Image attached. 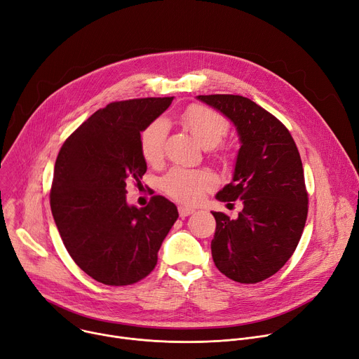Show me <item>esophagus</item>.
I'll use <instances>...</instances> for the list:
<instances>
[{"label":"esophagus","mask_w":359,"mask_h":359,"mask_svg":"<svg viewBox=\"0 0 359 359\" xmlns=\"http://www.w3.org/2000/svg\"><path fill=\"white\" fill-rule=\"evenodd\" d=\"M194 212H195V209L189 208V206H179V215H180V218H186V217H189V215H192Z\"/></svg>","instance_id":"esophagus-1"}]
</instances>
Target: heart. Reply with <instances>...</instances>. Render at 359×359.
I'll return each mask as SVG.
<instances>
[{
	"label": "heart",
	"instance_id": "heart-1",
	"mask_svg": "<svg viewBox=\"0 0 359 359\" xmlns=\"http://www.w3.org/2000/svg\"><path fill=\"white\" fill-rule=\"evenodd\" d=\"M183 121L203 147H215L228 131L225 118L205 107L189 108L183 115ZM165 135L167 123L163 118L156 119L141 133V151L149 163H156L163 156ZM215 184H217V179L210 172L184 169V167H173L161 179L164 192L176 201L186 203L201 201L206 190L212 189Z\"/></svg>",
	"mask_w": 359,
	"mask_h": 359
}]
</instances>
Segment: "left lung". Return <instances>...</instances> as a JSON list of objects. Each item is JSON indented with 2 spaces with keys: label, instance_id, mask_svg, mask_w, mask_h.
<instances>
[{
  "label": "left lung",
  "instance_id": "1",
  "mask_svg": "<svg viewBox=\"0 0 359 359\" xmlns=\"http://www.w3.org/2000/svg\"><path fill=\"white\" fill-rule=\"evenodd\" d=\"M233 124L238 150L232 180L217 194L221 202L243 201L238 218L212 212L217 229L212 258L238 283L276 274L294 252L307 218V192L296 142L278 119L240 95H199Z\"/></svg>",
  "mask_w": 359,
  "mask_h": 359
}]
</instances>
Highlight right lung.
Listing matches in <instances>:
<instances>
[{"mask_svg":"<svg viewBox=\"0 0 359 359\" xmlns=\"http://www.w3.org/2000/svg\"><path fill=\"white\" fill-rule=\"evenodd\" d=\"M172 98L108 104L92 114L56 158L50 208L62 241L88 276L127 285L149 276L161 243L179 218L164 196L146 208L128 205L126 187L147 170L140 138Z\"/></svg>","mask_w":359,"mask_h":359,"instance_id":"add662e5","label":"right lung"}]
</instances>
